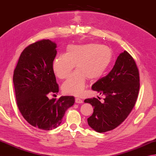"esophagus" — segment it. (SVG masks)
Masks as SVG:
<instances>
[{
    "instance_id": "34e87169",
    "label": "esophagus",
    "mask_w": 156,
    "mask_h": 156,
    "mask_svg": "<svg viewBox=\"0 0 156 156\" xmlns=\"http://www.w3.org/2000/svg\"><path fill=\"white\" fill-rule=\"evenodd\" d=\"M75 102L77 104H82L83 101H82V100L80 99V98H75Z\"/></svg>"
}]
</instances>
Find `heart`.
Masks as SVG:
<instances>
[{
	"instance_id": "heart-1",
	"label": "heart",
	"mask_w": 156,
	"mask_h": 156,
	"mask_svg": "<svg viewBox=\"0 0 156 156\" xmlns=\"http://www.w3.org/2000/svg\"><path fill=\"white\" fill-rule=\"evenodd\" d=\"M112 58L109 47L97 44H72L66 47L64 55L56 56L52 65V71L60 79L69 77L75 66L77 69L62 85L65 94L80 96L87 78L95 80L100 77Z\"/></svg>"
}]
</instances>
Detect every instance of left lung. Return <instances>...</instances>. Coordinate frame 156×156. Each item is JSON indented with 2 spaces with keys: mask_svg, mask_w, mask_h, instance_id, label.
I'll list each match as a JSON object with an SVG mask.
<instances>
[{
  "mask_svg": "<svg viewBox=\"0 0 156 156\" xmlns=\"http://www.w3.org/2000/svg\"><path fill=\"white\" fill-rule=\"evenodd\" d=\"M139 86L137 66L133 57L124 51L109 73L91 87L105 96L104 102L96 98L84 100L94 108L87 119L89 126L98 133L109 131L119 126L134 107Z\"/></svg>",
  "mask_w": 156,
  "mask_h": 156,
  "instance_id": "8db88e82",
  "label": "left lung"
}]
</instances>
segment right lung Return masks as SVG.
Instances as JSON below:
<instances>
[{
  "label": "right lung",
  "instance_id": "obj_1",
  "mask_svg": "<svg viewBox=\"0 0 156 156\" xmlns=\"http://www.w3.org/2000/svg\"><path fill=\"white\" fill-rule=\"evenodd\" d=\"M56 44L43 40L23 50L14 70L13 81L17 106L31 126L50 131L62 122L65 112L75 103L73 96L50 100L49 94L59 91L52 65Z\"/></svg>",
  "mask_w": 156,
  "mask_h": 156
}]
</instances>
